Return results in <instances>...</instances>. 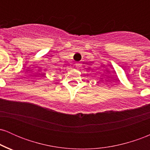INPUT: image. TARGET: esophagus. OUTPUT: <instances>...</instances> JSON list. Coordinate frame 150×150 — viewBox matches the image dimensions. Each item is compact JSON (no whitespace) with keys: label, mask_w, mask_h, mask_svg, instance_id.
<instances>
[{"label":"esophagus","mask_w":150,"mask_h":150,"mask_svg":"<svg viewBox=\"0 0 150 150\" xmlns=\"http://www.w3.org/2000/svg\"><path fill=\"white\" fill-rule=\"evenodd\" d=\"M75 66H76V68H80V67H81V64L80 63H76V64H75Z\"/></svg>","instance_id":"esophagus-1"}]
</instances>
